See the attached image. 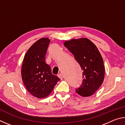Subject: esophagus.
Returning <instances> with one entry per match:
<instances>
[{"mask_svg":"<svg viewBox=\"0 0 125 125\" xmlns=\"http://www.w3.org/2000/svg\"><path fill=\"white\" fill-rule=\"evenodd\" d=\"M58 77L60 78V79L62 80V79H63V75H62V74L61 73H59L58 74Z\"/></svg>","mask_w":125,"mask_h":125,"instance_id":"obj_1","label":"esophagus"}]
</instances>
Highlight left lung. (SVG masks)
<instances>
[{
  "instance_id": "obj_1",
  "label": "left lung",
  "mask_w": 125,
  "mask_h": 125,
  "mask_svg": "<svg viewBox=\"0 0 125 125\" xmlns=\"http://www.w3.org/2000/svg\"><path fill=\"white\" fill-rule=\"evenodd\" d=\"M64 45L74 55L83 72V81L75 92L82 96L92 95L104 81L105 68L96 46L86 38L65 41Z\"/></svg>"
}]
</instances>
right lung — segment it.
I'll return each mask as SVG.
<instances>
[{"mask_svg": "<svg viewBox=\"0 0 125 125\" xmlns=\"http://www.w3.org/2000/svg\"><path fill=\"white\" fill-rule=\"evenodd\" d=\"M50 40L42 38L27 51L23 61L21 76L28 92L38 98L49 95L60 81L57 76L52 74L50 65L45 62V55Z\"/></svg>", "mask_w": 125, "mask_h": 125, "instance_id": "right-lung-1", "label": "right lung"}]
</instances>
